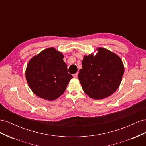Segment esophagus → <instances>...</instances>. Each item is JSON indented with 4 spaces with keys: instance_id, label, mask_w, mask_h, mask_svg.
<instances>
[{
    "instance_id": "34e87169",
    "label": "esophagus",
    "mask_w": 146,
    "mask_h": 146,
    "mask_svg": "<svg viewBox=\"0 0 146 146\" xmlns=\"http://www.w3.org/2000/svg\"><path fill=\"white\" fill-rule=\"evenodd\" d=\"M73 77H74V78H77V77H78V73H76V74H74V75H73Z\"/></svg>"
}]
</instances>
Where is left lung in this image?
Returning a JSON list of instances; mask_svg holds the SVG:
<instances>
[{
	"label": "left lung",
	"instance_id": "left-lung-1",
	"mask_svg": "<svg viewBox=\"0 0 146 146\" xmlns=\"http://www.w3.org/2000/svg\"><path fill=\"white\" fill-rule=\"evenodd\" d=\"M97 54L84 56L78 79L83 91L94 99H102L115 92L121 83L124 66L117 55L99 47Z\"/></svg>",
	"mask_w": 146,
	"mask_h": 146
}]
</instances>
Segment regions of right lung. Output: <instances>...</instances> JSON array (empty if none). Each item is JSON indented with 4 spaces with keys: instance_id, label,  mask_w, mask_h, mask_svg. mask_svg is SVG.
I'll list each match as a JSON object with an SVG mask.
<instances>
[{
    "instance_id": "add662e5",
    "label": "right lung",
    "mask_w": 146,
    "mask_h": 146,
    "mask_svg": "<svg viewBox=\"0 0 146 146\" xmlns=\"http://www.w3.org/2000/svg\"><path fill=\"white\" fill-rule=\"evenodd\" d=\"M63 58L62 53L50 47L30 59L25 77L35 94L44 99L54 100L64 93L73 77L68 72Z\"/></svg>"
}]
</instances>
